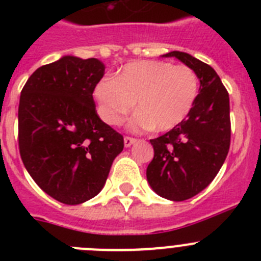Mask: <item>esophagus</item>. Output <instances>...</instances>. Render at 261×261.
I'll return each mask as SVG.
<instances>
[{
    "mask_svg": "<svg viewBox=\"0 0 261 261\" xmlns=\"http://www.w3.org/2000/svg\"><path fill=\"white\" fill-rule=\"evenodd\" d=\"M136 142V138L133 137H128V136H125L124 137V145H125V147H129L130 145H133Z\"/></svg>",
    "mask_w": 261,
    "mask_h": 261,
    "instance_id": "1",
    "label": "esophagus"
}]
</instances>
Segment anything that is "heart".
<instances>
[{
	"label": "heart",
	"mask_w": 261,
	"mask_h": 261,
	"mask_svg": "<svg viewBox=\"0 0 261 261\" xmlns=\"http://www.w3.org/2000/svg\"><path fill=\"white\" fill-rule=\"evenodd\" d=\"M199 94V78L186 65L166 61L130 62L116 77H105L94 87L98 114L119 125L135 108L130 126L167 132L183 123Z\"/></svg>",
	"instance_id": "b5f03b06"
}]
</instances>
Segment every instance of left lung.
I'll list each match as a JSON object with an SVG mask.
<instances>
[{
    "label": "left lung",
    "instance_id": "8db88e82",
    "mask_svg": "<svg viewBox=\"0 0 261 261\" xmlns=\"http://www.w3.org/2000/svg\"><path fill=\"white\" fill-rule=\"evenodd\" d=\"M163 57H176L193 69L200 89L183 123L150 140L154 158L147 166L146 177L156 195L171 201H184L212 183L229 153V93L208 64L179 50Z\"/></svg>",
    "mask_w": 261,
    "mask_h": 261
}]
</instances>
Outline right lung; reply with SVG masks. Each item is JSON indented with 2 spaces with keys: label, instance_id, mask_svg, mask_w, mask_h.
Masks as SVG:
<instances>
[{
  "label": "right lung",
  "instance_id": "obj_1",
  "mask_svg": "<svg viewBox=\"0 0 261 261\" xmlns=\"http://www.w3.org/2000/svg\"><path fill=\"white\" fill-rule=\"evenodd\" d=\"M105 69L98 59L64 56L36 69L20 93V158L35 183L62 204L98 195L123 151V136L100 120L93 99Z\"/></svg>",
  "mask_w": 261,
  "mask_h": 261
}]
</instances>
